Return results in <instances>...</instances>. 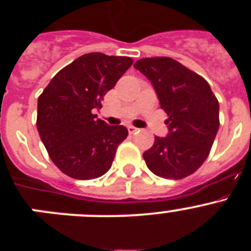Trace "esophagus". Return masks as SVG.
Wrapping results in <instances>:
<instances>
[{
    "mask_svg": "<svg viewBox=\"0 0 251 251\" xmlns=\"http://www.w3.org/2000/svg\"><path fill=\"white\" fill-rule=\"evenodd\" d=\"M137 130H138V128L133 127V126H129V127H128V132H129L130 134H134V133H136Z\"/></svg>",
    "mask_w": 251,
    "mask_h": 251,
    "instance_id": "34e87169",
    "label": "esophagus"
}]
</instances>
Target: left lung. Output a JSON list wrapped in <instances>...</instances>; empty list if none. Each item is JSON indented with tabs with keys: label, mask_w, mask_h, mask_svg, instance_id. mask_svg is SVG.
Listing matches in <instances>:
<instances>
[{
	"label": "left lung",
	"mask_w": 251,
	"mask_h": 251,
	"mask_svg": "<svg viewBox=\"0 0 251 251\" xmlns=\"http://www.w3.org/2000/svg\"><path fill=\"white\" fill-rule=\"evenodd\" d=\"M134 68L150 79L170 133L154 137L143 153L147 167L163 178L181 179L200 168L219 130V101L201 75L171 57H145Z\"/></svg>",
	"instance_id": "left-lung-1"
}]
</instances>
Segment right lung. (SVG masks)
<instances>
[{
	"mask_svg": "<svg viewBox=\"0 0 251 251\" xmlns=\"http://www.w3.org/2000/svg\"><path fill=\"white\" fill-rule=\"evenodd\" d=\"M133 64L128 56L81 55L55 75L37 100L36 126L51 161L76 179L98 178L112 167L128 136L124 126L97 118L101 100Z\"/></svg>",
	"mask_w": 251,
	"mask_h": 251,
	"instance_id": "1",
	"label": "right lung"
}]
</instances>
